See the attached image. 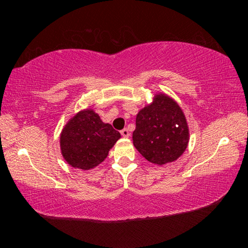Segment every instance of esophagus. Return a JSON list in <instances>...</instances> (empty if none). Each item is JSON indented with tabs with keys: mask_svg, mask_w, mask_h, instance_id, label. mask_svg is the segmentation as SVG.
<instances>
[{
	"mask_svg": "<svg viewBox=\"0 0 248 248\" xmlns=\"http://www.w3.org/2000/svg\"><path fill=\"white\" fill-rule=\"evenodd\" d=\"M120 133H121V136H123L124 138H128V137L130 136V133H129V131H128V129H124V130H121Z\"/></svg>",
	"mask_w": 248,
	"mask_h": 248,
	"instance_id": "34e87169",
	"label": "esophagus"
}]
</instances>
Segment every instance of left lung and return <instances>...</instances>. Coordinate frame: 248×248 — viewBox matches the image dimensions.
<instances>
[{
  "mask_svg": "<svg viewBox=\"0 0 248 248\" xmlns=\"http://www.w3.org/2000/svg\"><path fill=\"white\" fill-rule=\"evenodd\" d=\"M132 140L142 156L153 164L176 161L189 142L183 109L166 94H155L153 102L138 112Z\"/></svg>",
  "mask_w": 248,
  "mask_h": 248,
  "instance_id": "1",
  "label": "left lung"
}]
</instances>
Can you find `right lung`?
<instances>
[{
	"instance_id": "right-lung-1",
	"label": "right lung",
	"mask_w": 248,
	"mask_h": 248,
	"mask_svg": "<svg viewBox=\"0 0 248 248\" xmlns=\"http://www.w3.org/2000/svg\"><path fill=\"white\" fill-rule=\"evenodd\" d=\"M120 138L111 124L103 123L93 109L86 108L75 114L62 129L61 154L74 169L89 170L104 162Z\"/></svg>"
}]
</instances>
